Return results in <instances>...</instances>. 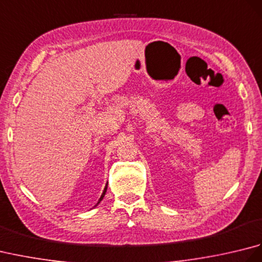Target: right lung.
<instances>
[{
  "instance_id": "right-lung-1",
  "label": "right lung",
  "mask_w": 262,
  "mask_h": 262,
  "mask_svg": "<svg viewBox=\"0 0 262 262\" xmlns=\"http://www.w3.org/2000/svg\"><path fill=\"white\" fill-rule=\"evenodd\" d=\"M107 188H108V182H107V185H105V187H104V189H103V191H102V194H101V197L99 198V200H98V203H97V205L94 206V207H97V206L100 204V202H101V200L103 199V197H104V194H105V191H107Z\"/></svg>"
}]
</instances>
